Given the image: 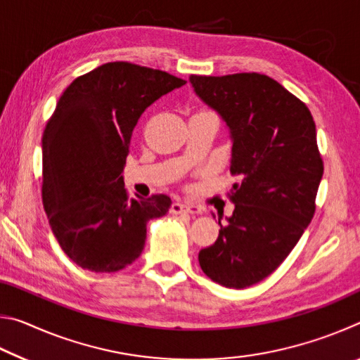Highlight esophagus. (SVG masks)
<instances>
[{"label":"esophagus","instance_id":"1","mask_svg":"<svg viewBox=\"0 0 360 360\" xmlns=\"http://www.w3.org/2000/svg\"><path fill=\"white\" fill-rule=\"evenodd\" d=\"M172 212L173 214H184V212H188V214H200V212H202V208L195 205H188V203H173Z\"/></svg>","mask_w":360,"mask_h":360}]
</instances>
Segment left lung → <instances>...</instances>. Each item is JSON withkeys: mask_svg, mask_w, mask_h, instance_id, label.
I'll list each match as a JSON object with an SVG mask.
<instances>
[{"mask_svg": "<svg viewBox=\"0 0 360 360\" xmlns=\"http://www.w3.org/2000/svg\"><path fill=\"white\" fill-rule=\"evenodd\" d=\"M195 95L230 131L233 214L198 254L205 275L245 289L271 275L314 216L324 165L304 103L259 72L188 77Z\"/></svg>", "mask_w": 360, "mask_h": 360, "instance_id": "left-lung-1", "label": "left lung"}]
</instances>
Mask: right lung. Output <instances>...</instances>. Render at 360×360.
<instances>
[{"instance_id": "1", "label": "right lung", "mask_w": 360, "mask_h": 360, "mask_svg": "<svg viewBox=\"0 0 360 360\" xmlns=\"http://www.w3.org/2000/svg\"><path fill=\"white\" fill-rule=\"evenodd\" d=\"M184 84L165 71L112 62L75 79L60 96L42 135V203L60 248L84 270L133 264L148 222L172 206L167 195L130 200L122 172L141 114Z\"/></svg>"}]
</instances>
